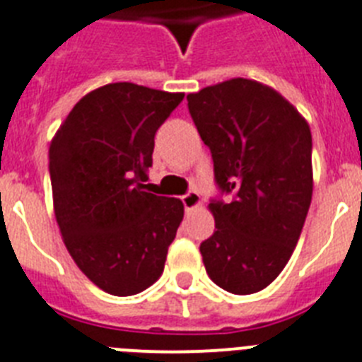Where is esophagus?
I'll use <instances>...</instances> for the list:
<instances>
[{
    "label": "esophagus",
    "instance_id": "obj_1",
    "mask_svg": "<svg viewBox=\"0 0 362 362\" xmlns=\"http://www.w3.org/2000/svg\"><path fill=\"white\" fill-rule=\"evenodd\" d=\"M182 202H184V208H186V211H193V209L199 208L200 206V195L197 193V191H189L187 195L182 197Z\"/></svg>",
    "mask_w": 362,
    "mask_h": 362
}]
</instances>
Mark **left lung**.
<instances>
[{
    "instance_id": "8db88e82",
    "label": "left lung",
    "mask_w": 362,
    "mask_h": 362,
    "mask_svg": "<svg viewBox=\"0 0 362 362\" xmlns=\"http://www.w3.org/2000/svg\"><path fill=\"white\" fill-rule=\"evenodd\" d=\"M215 180L232 202L211 200L214 235L200 245L221 289L252 294L279 276L300 239L313 195L311 130L274 88L230 78L187 95Z\"/></svg>"
}]
</instances>
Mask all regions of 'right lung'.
Instances as JSON below:
<instances>
[{
	"instance_id": "right-lung-1",
	"label": "right lung",
	"mask_w": 362,
	"mask_h": 362,
	"mask_svg": "<svg viewBox=\"0 0 362 362\" xmlns=\"http://www.w3.org/2000/svg\"><path fill=\"white\" fill-rule=\"evenodd\" d=\"M184 99L134 83L95 88L73 106L49 145L54 218L90 281L132 296L163 272L184 218L175 197L148 193L154 134Z\"/></svg>"
}]
</instances>
